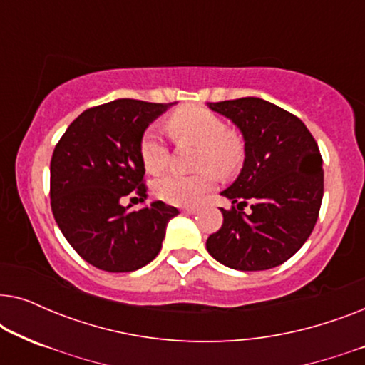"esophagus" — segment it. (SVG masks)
Returning <instances> with one entry per match:
<instances>
[{
	"instance_id": "obj_1",
	"label": "esophagus",
	"mask_w": 365,
	"mask_h": 365,
	"mask_svg": "<svg viewBox=\"0 0 365 365\" xmlns=\"http://www.w3.org/2000/svg\"><path fill=\"white\" fill-rule=\"evenodd\" d=\"M182 212L187 214V216H192V214H196L197 211H196V207H184Z\"/></svg>"
}]
</instances>
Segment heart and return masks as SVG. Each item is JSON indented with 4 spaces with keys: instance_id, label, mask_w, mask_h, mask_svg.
Returning <instances> with one entry per match:
<instances>
[{
    "instance_id": "b5f03b06",
    "label": "heart",
    "mask_w": 365,
    "mask_h": 365,
    "mask_svg": "<svg viewBox=\"0 0 365 365\" xmlns=\"http://www.w3.org/2000/svg\"><path fill=\"white\" fill-rule=\"evenodd\" d=\"M168 131L176 141L197 144V168L204 171L182 176L166 174L154 184L158 197L173 206H194L209 189L216 178L211 169L221 176H231L244 159V143L239 134L227 131L217 114L204 108L187 106L178 109L168 119ZM141 161L146 171L158 174L166 169L169 153L163 138L156 131H148L141 139Z\"/></svg>"
}]
</instances>
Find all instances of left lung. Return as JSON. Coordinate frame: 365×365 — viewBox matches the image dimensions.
<instances>
[{
    "instance_id": "obj_1",
    "label": "left lung",
    "mask_w": 365,
    "mask_h": 365,
    "mask_svg": "<svg viewBox=\"0 0 365 365\" xmlns=\"http://www.w3.org/2000/svg\"><path fill=\"white\" fill-rule=\"evenodd\" d=\"M242 134L244 163L221 196L237 204L221 209L222 226L207 252L236 271H266L291 259L311 236L324 194L316 139L301 119L261 98L207 103ZM247 200L252 212H242Z\"/></svg>"
}]
</instances>
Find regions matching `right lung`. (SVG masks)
<instances>
[{
    "label": "right lung",
    "instance_id": "right-lung-1",
    "mask_svg": "<svg viewBox=\"0 0 365 365\" xmlns=\"http://www.w3.org/2000/svg\"><path fill=\"white\" fill-rule=\"evenodd\" d=\"M176 103L114 99L69 124L51 158V209L63 236L91 266L138 271L161 251L168 222L179 211L163 201L129 211L123 199H146L141 139Z\"/></svg>",
    "mask_w": 365,
    "mask_h": 365
}]
</instances>
